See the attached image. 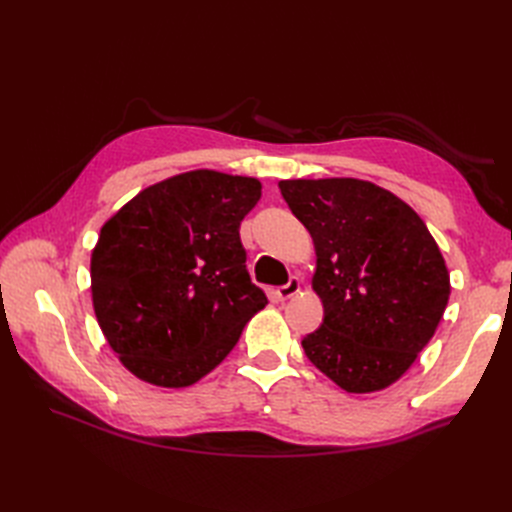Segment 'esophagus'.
I'll return each mask as SVG.
<instances>
[{
	"label": "esophagus",
	"instance_id": "34e87169",
	"mask_svg": "<svg viewBox=\"0 0 512 512\" xmlns=\"http://www.w3.org/2000/svg\"><path fill=\"white\" fill-rule=\"evenodd\" d=\"M299 290H301V280H299L297 275H294V277H290V282H288V284H284V286L277 288V299H280V301L292 299L294 294H299Z\"/></svg>",
	"mask_w": 512,
	"mask_h": 512
}]
</instances>
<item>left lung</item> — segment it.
Segmentation results:
<instances>
[{"instance_id": "8db88e82", "label": "left lung", "mask_w": 512, "mask_h": 512, "mask_svg": "<svg viewBox=\"0 0 512 512\" xmlns=\"http://www.w3.org/2000/svg\"><path fill=\"white\" fill-rule=\"evenodd\" d=\"M282 196L316 247L324 320L301 346L346 393L397 382L436 333L451 277L418 213L380 185L286 179Z\"/></svg>"}]
</instances>
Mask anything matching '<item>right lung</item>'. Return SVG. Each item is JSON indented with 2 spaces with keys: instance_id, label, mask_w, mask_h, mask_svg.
Listing matches in <instances>:
<instances>
[{
  "instance_id": "add662e5",
  "label": "right lung",
  "mask_w": 512,
  "mask_h": 512,
  "mask_svg": "<svg viewBox=\"0 0 512 512\" xmlns=\"http://www.w3.org/2000/svg\"><path fill=\"white\" fill-rule=\"evenodd\" d=\"M260 194L254 177L200 168L149 185L104 222L91 301L108 346L138 380L198 382L267 305L239 237Z\"/></svg>"
}]
</instances>
